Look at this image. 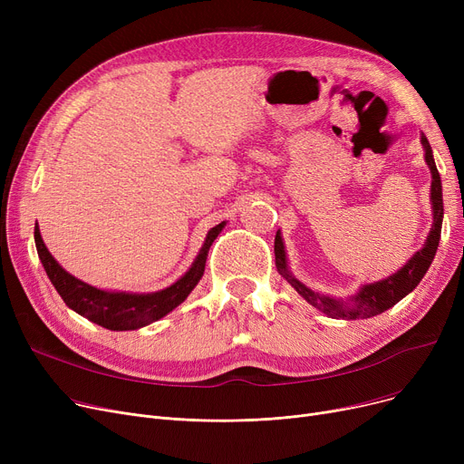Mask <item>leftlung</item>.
I'll return each mask as SVG.
<instances>
[{"label":"left lung","mask_w":464,"mask_h":464,"mask_svg":"<svg viewBox=\"0 0 464 464\" xmlns=\"http://www.w3.org/2000/svg\"><path fill=\"white\" fill-rule=\"evenodd\" d=\"M421 146L425 150V163L429 165L430 177H432V180H430L432 226H430V231L427 235L423 248L413 254L397 273L389 275L382 280L371 282V284H362L353 295H350L346 299L324 295V294H320V291H314L312 287L303 284L299 278L294 276V273L289 271L284 238H282L280 229L276 231L275 256H276L278 273L291 284V287H294L308 304L318 308L320 312L329 315V318H333V320L372 318V315L385 312L387 308H392L401 299H404L408 294H411V291L416 289L418 284L421 282V278L425 276V273L429 271V266L438 250V242H440L442 219H444V201H442L440 173H438V169H436V163L432 158V149H430L425 133H421Z\"/></svg>","instance_id":"obj_1"}]
</instances>
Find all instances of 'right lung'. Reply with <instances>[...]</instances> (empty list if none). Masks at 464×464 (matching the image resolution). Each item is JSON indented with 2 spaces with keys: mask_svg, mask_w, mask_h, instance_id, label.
<instances>
[{
  "mask_svg": "<svg viewBox=\"0 0 464 464\" xmlns=\"http://www.w3.org/2000/svg\"><path fill=\"white\" fill-rule=\"evenodd\" d=\"M224 227L226 222L214 226L207 233L203 246L189 269L175 284L160 291H152V294L100 289L69 275L44 246L39 227L35 229V246L48 280L53 282L60 297L71 310H75L92 324L111 331H135L161 320L163 315L173 312L186 301L193 287L203 278L208 250Z\"/></svg>",
  "mask_w": 464,
  "mask_h": 464,
  "instance_id": "obj_1",
  "label": "right lung"
}]
</instances>
